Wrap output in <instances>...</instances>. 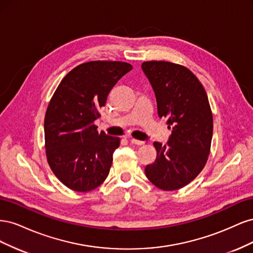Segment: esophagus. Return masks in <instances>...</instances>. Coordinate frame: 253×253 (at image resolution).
<instances>
[{"label": "esophagus", "instance_id": "34e87169", "mask_svg": "<svg viewBox=\"0 0 253 253\" xmlns=\"http://www.w3.org/2000/svg\"><path fill=\"white\" fill-rule=\"evenodd\" d=\"M129 142L132 144H136V145H143L144 142L140 141V140H137V139H129Z\"/></svg>", "mask_w": 253, "mask_h": 253}]
</instances>
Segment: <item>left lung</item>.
Instances as JSON below:
<instances>
[{"label":"left lung","mask_w":253,"mask_h":253,"mask_svg":"<svg viewBox=\"0 0 253 253\" xmlns=\"http://www.w3.org/2000/svg\"><path fill=\"white\" fill-rule=\"evenodd\" d=\"M154 90L157 112L172 134L154 142L156 160L145 167L148 179L164 191L187 186L202 172L210 154L213 116L203 84L187 67L167 61L141 64Z\"/></svg>","instance_id":"8db88e82"}]
</instances>
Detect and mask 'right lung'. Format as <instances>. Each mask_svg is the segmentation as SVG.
<instances>
[{
	"mask_svg": "<svg viewBox=\"0 0 253 253\" xmlns=\"http://www.w3.org/2000/svg\"><path fill=\"white\" fill-rule=\"evenodd\" d=\"M132 68L120 61H89L68 73L53 93L44 119L46 157L71 190L88 192L108 177L120 139L98 133L94 121L111 89Z\"/></svg>",
	"mask_w": 253,
	"mask_h": 253,
	"instance_id": "obj_1",
	"label": "right lung"
}]
</instances>
